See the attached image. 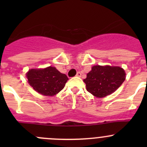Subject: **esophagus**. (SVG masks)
I'll list each match as a JSON object with an SVG mask.
<instances>
[{
    "label": "esophagus",
    "mask_w": 147,
    "mask_h": 147,
    "mask_svg": "<svg viewBox=\"0 0 147 147\" xmlns=\"http://www.w3.org/2000/svg\"><path fill=\"white\" fill-rule=\"evenodd\" d=\"M81 75H82V74H81V72H78V73H77L76 76H77V77H79V78H80V77H81Z\"/></svg>",
    "instance_id": "obj_1"
}]
</instances>
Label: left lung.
Segmentation results:
<instances>
[{
    "instance_id": "8db88e82",
    "label": "left lung",
    "mask_w": 147,
    "mask_h": 147,
    "mask_svg": "<svg viewBox=\"0 0 147 147\" xmlns=\"http://www.w3.org/2000/svg\"><path fill=\"white\" fill-rule=\"evenodd\" d=\"M126 74L120 67L95 65L84 80L87 91L101 98L116 91L125 80Z\"/></svg>"
}]
</instances>
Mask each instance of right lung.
<instances>
[{"mask_svg":"<svg viewBox=\"0 0 147 147\" xmlns=\"http://www.w3.org/2000/svg\"><path fill=\"white\" fill-rule=\"evenodd\" d=\"M28 82L36 92L45 96H54L64 88L68 80L66 75L54 67L31 69L26 74Z\"/></svg>","mask_w":147,"mask_h":147,"instance_id":"1","label":"right lung"}]
</instances>
